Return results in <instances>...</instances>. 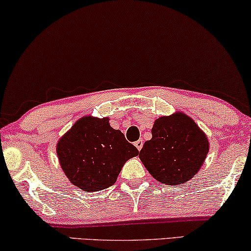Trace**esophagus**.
I'll use <instances>...</instances> for the list:
<instances>
[{
	"mask_svg": "<svg viewBox=\"0 0 251 251\" xmlns=\"http://www.w3.org/2000/svg\"><path fill=\"white\" fill-rule=\"evenodd\" d=\"M134 145H135V147L137 148L138 151H141L142 147H143V141H142V140H137V141L135 142V143H134Z\"/></svg>",
	"mask_w": 251,
	"mask_h": 251,
	"instance_id": "obj_1",
	"label": "esophagus"
}]
</instances>
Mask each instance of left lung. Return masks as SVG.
<instances>
[{"instance_id": "8db88e82", "label": "left lung", "mask_w": 251, "mask_h": 251, "mask_svg": "<svg viewBox=\"0 0 251 251\" xmlns=\"http://www.w3.org/2000/svg\"><path fill=\"white\" fill-rule=\"evenodd\" d=\"M151 132L152 138L145 142L138 158L152 177L174 187L192 179L209 150L203 130L179 111L156 119Z\"/></svg>"}]
</instances>
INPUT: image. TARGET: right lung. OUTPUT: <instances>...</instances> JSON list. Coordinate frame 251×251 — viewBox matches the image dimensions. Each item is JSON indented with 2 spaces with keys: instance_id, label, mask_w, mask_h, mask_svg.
<instances>
[{
  "instance_id": "1",
  "label": "right lung",
  "mask_w": 251,
  "mask_h": 251,
  "mask_svg": "<svg viewBox=\"0 0 251 251\" xmlns=\"http://www.w3.org/2000/svg\"><path fill=\"white\" fill-rule=\"evenodd\" d=\"M56 152L63 171L77 188L98 192L113 186L138 150L114 129L109 118L84 116L59 138Z\"/></svg>"
}]
</instances>
